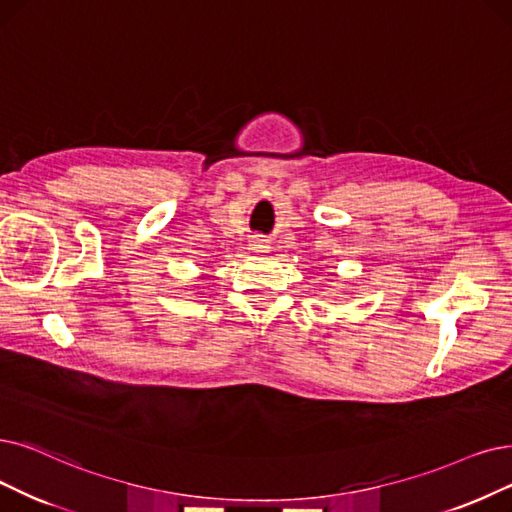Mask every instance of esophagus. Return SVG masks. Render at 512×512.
<instances>
[{"instance_id":"1","label":"esophagus","mask_w":512,"mask_h":512,"mask_svg":"<svg viewBox=\"0 0 512 512\" xmlns=\"http://www.w3.org/2000/svg\"><path fill=\"white\" fill-rule=\"evenodd\" d=\"M252 245H254V250H258V252H267V243H264L262 239H256Z\"/></svg>"}]
</instances>
